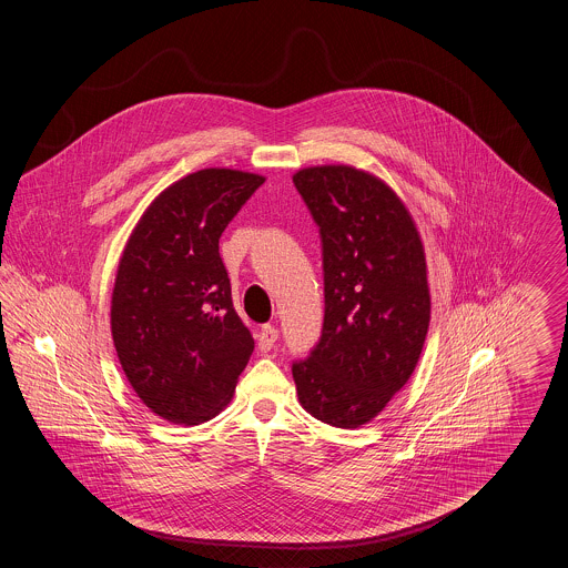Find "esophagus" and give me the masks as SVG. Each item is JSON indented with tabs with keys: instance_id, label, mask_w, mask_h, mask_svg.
<instances>
[{
	"instance_id": "1",
	"label": "esophagus",
	"mask_w": 568,
	"mask_h": 568,
	"mask_svg": "<svg viewBox=\"0 0 568 568\" xmlns=\"http://www.w3.org/2000/svg\"><path fill=\"white\" fill-rule=\"evenodd\" d=\"M278 341V332H276V327H272V325H262V329L257 332V349L262 353L271 352L272 347H274V343Z\"/></svg>"
}]
</instances>
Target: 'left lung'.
I'll list each match as a JSON object with an SVG mask.
<instances>
[{
	"mask_svg": "<svg viewBox=\"0 0 568 568\" xmlns=\"http://www.w3.org/2000/svg\"><path fill=\"white\" fill-rule=\"evenodd\" d=\"M294 185L322 236V338L292 373L313 417L359 428L413 375L430 325L419 232L400 197L352 165H315Z\"/></svg>",
	"mask_w": 568,
	"mask_h": 568,
	"instance_id": "1",
	"label": "left lung"
}]
</instances>
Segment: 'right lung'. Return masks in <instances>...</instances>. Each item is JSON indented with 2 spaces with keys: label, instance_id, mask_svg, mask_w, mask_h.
Segmentation results:
<instances>
[{
  "label": "right lung",
  "instance_id": "add662e5",
  "mask_svg": "<svg viewBox=\"0 0 568 568\" xmlns=\"http://www.w3.org/2000/svg\"><path fill=\"white\" fill-rule=\"evenodd\" d=\"M264 181L227 168L187 174L153 200L125 244L110 306L114 349L138 398L172 424L213 419L255 347L219 239Z\"/></svg>",
  "mask_w": 568,
  "mask_h": 568
}]
</instances>
